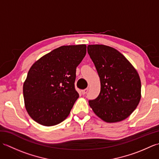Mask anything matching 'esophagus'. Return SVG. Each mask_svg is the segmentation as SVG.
I'll return each instance as SVG.
<instances>
[{
    "mask_svg": "<svg viewBox=\"0 0 159 159\" xmlns=\"http://www.w3.org/2000/svg\"><path fill=\"white\" fill-rule=\"evenodd\" d=\"M87 92H88V88H86V89H83V90L81 91L83 95H85V94H86V93H87Z\"/></svg>",
    "mask_w": 159,
    "mask_h": 159,
    "instance_id": "34e87169",
    "label": "esophagus"
}]
</instances>
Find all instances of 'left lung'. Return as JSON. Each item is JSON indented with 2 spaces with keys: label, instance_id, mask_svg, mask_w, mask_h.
I'll return each mask as SVG.
<instances>
[{
  "label": "left lung",
  "instance_id": "8db88e82",
  "mask_svg": "<svg viewBox=\"0 0 159 159\" xmlns=\"http://www.w3.org/2000/svg\"><path fill=\"white\" fill-rule=\"evenodd\" d=\"M87 52L100 80V92L89 100L97 116L106 122L121 121L135 110L141 99L139 74L122 54L105 45H89Z\"/></svg>",
  "mask_w": 159,
  "mask_h": 159
}]
</instances>
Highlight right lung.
Listing matches in <instances>:
<instances>
[{
	"label": "right lung",
	"instance_id": "1",
	"mask_svg": "<svg viewBox=\"0 0 159 159\" xmlns=\"http://www.w3.org/2000/svg\"><path fill=\"white\" fill-rule=\"evenodd\" d=\"M85 44L63 46L41 57L30 68L23 85L26 109L46 126L65 120L79 95L74 87L76 67L86 55Z\"/></svg>",
	"mask_w": 159,
	"mask_h": 159
}]
</instances>
